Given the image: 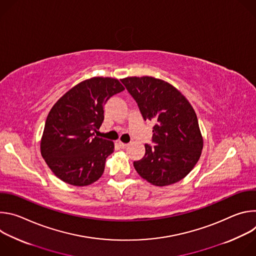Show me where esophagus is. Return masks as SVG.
I'll return each instance as SVG.
<instances>
[{
    "label": "esophagus",
    "instance_id": "esophagus-1",
    "mask_svg": "<svg viewBox=\"0 0 256 256\" xmlns=\"http://www.w3.org/2000/svg\"><path fill=\"white\" fill-rule=\"evenodd\" d=\"M118 146H120V147L122 149H124V148L128 147V144H124V142H118Z\"/></svg>",
    "mask_w": 256,
    "mask_h": 256
}]
</instances>
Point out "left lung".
Segmentation results:
<instances>
[{
  "label": "left lung",
  "mask_w": 256,
  "mask_h": 256,
  "mask_svg": "<svg viewBox=\"0 0 256 256\" xmlns=\"http://www.w3.org/2000/svg\"><path fill=\"white\" fill-rule=\"evenodd\" d=\"M134 97L144 120L155 124L152 140L144 144V156L134 162L140 177L156 186L184 178L196 166L204 140L194 107L174 86L154 77L120 80Z\"/></svg>",
  "instance_id": "obj_1"
}]
</instances>
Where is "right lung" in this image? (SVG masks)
Returning <instances> with one entry per match:
<instances>
[{
    "label": "right lung",
    "mask_w": 256,
    "mask_h": 256,
    "mask_svg": "<svg viewBox=\"0 0 256 256\" xmlns=\"http://www.w3.org/2000/svg\"><path fill=\"white\" fill-rule=\"evenodd\" d=\"M124 90L118 79L93 77L64 93L52 107L40 152L54 174L74 186H86L104 172L114 144L94 136L104 120L107 100Z\"/></svg>",
    "instance_id": "1"
}]
</instances>
